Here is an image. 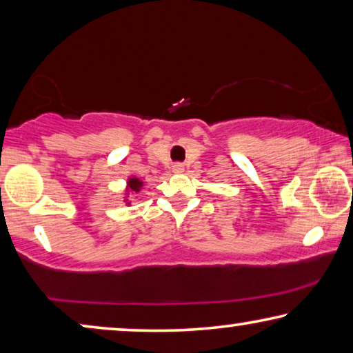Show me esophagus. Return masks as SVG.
<instances>
[{"instance_id":"obj_1","label":"esophagus","mask_w":353,"mask_h":353,"mask_svg":"<svg viewBox=\"0 0 353 353\" xmlns=\"http://www.w3.org/2000/svg\"><path fill=\"white\" fill-rule=\"evenodd\" d=\"M183 170H185V168H183L182 163H176L174 166H172V171L177 172V174H181V172H183Z\"/></svg>"}]
</instances>
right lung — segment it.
Returning <instances> with one entry per match:
<instances>
[{
	"instance_id": "right-lung-1",
	"label": "right lung",
	"mask_w": 353,
	"mask_h": 353,
	"mask_svg": "<svg viewBox=\"0 0 353 353\" xmlns=\"http://www.w3.org/2000/svg\"><path fill=\"white\" fill-rule=\"evenodd\" d=\"M143 187V182L139 181L138 177H130L127 181V194H130V192H135V193H138L139 192V188ZM127 201V199H125ZM130 204V203H128Z\"/></svg>"
}]
</instances>
